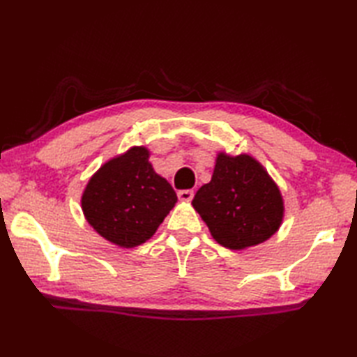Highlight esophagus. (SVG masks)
<instances>
[{"mask_svg": "<svg viewBox=\"0 0 357 357\" xmlns=\"http://www.w3.org/2000/svg\"><path fill=\"white\" fill-rule=\"evenodd\" d=\"M193 196H195V192L193 190H179L178 192V198L181 199V201H192L193 199Z\"/></svg>", "mask_w": 357, "mask_h": 357, "instance_id": "1", "label": "esophagus"}]
</instances>
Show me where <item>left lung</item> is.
<instances>
[{"instance_id": "8db88e82", "label": "left lung", "mask_w": 357, "mask_h": 357, "mask_svg": "<svg viewBox=\"0 0 357 357\" xmlns=\"http://www.w3.org/2000/svg\"><path fill=\"white\" fill-rule=\"evenodd\" d=\"M192 204L218 244L231 250L267 241L284 216L278 185L248 155L219 153L211 181L196 192Z\"/></svg>"}]
</instances>
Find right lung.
I'll return each instance as SVG.
<instances>
[{"mask_svg": "<svg viewBox=\"0 0 357 357\" xmlns=\"http://www.w3.org/2000/svg\"><path fill=\"white\" fill-rule=\"evenodd\" d=\"M176 201L172 185L149 162V150L133 147L90 178L81 204L102 238L132 248L153 236Z\"/></svg>", "mask_w": 357, "mask_h": 357, "instance_id": "1", "label": "right lung"}]
</instances>
